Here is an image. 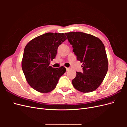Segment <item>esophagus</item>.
I'll use <instances>...</instances> for the list:
<instances>
[{"mask_svg": "<svg viewBox=\"0 0 127 127\" xmlns=\"http://www.w3.org/2000/svg\"><path fill=\"white\" fill-rule=\"evenodd\" d=\"M69 68H66V70H67V71H68V70H69Z\"/></svg>", "mask_w": 127, "mask_h": 127, "instance_id": "obj_1", "label": "esophagus"}]
</instances>
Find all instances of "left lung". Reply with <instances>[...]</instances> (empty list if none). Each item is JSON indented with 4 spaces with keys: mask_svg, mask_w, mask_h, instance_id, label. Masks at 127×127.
<instances>
[{
    "mask_svg": "<svg viewBox=\"0 0 127 127\" xmlns=\"http://www.w3.org/2000/svg\"><path fill=\"white\" fill-rule=\"evenodd\" d=\"M77 59L83 63V72H76L72 84L83 93L93 92L100 86L108 70L104 45L98 37L79 32L66 33Z\"/></svg>",
    "mask_w": 127,
    "mask_h": 127,
    "instance_id": "8db88e82",
    "label": "left lung"
}]
</instances>
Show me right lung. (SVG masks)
<instances>
[{
	"mask_svg": "<svg viewBox=\"0 0 127 127\" xmlns=\"http://www.w3.org/2000/svg\"><path fill=\"white\" fill-rule=\"evenodd\" d=\"M66 39L64 33H47L31 40L25 46L22 70L27 82L35 91L50 92L66 72L64 66L55 68L49 64L56 58L59 45Z\"/></svg>",
	"mask_w": 127,
	"mask_h": 127,
	"instance_id": "right-lung-1",
	"label": "right lung"
}]
</instances>
